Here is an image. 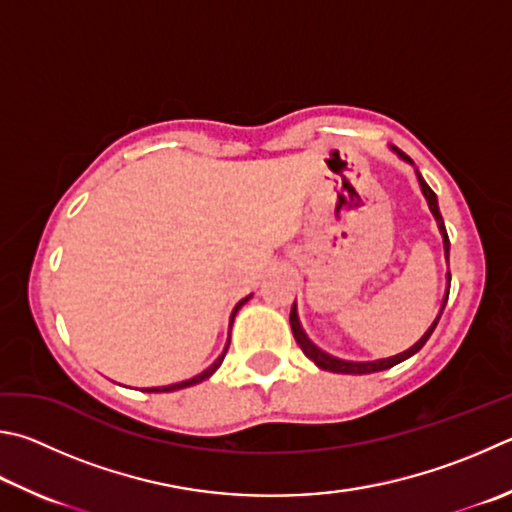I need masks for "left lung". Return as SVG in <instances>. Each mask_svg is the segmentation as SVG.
I'll use <instances>...</instances> for the list:
<instances>
[{
    "mask_svg": "<svg viewBox=\"0 0 512 512\" xmlns=\"http://www.w3.org/2000/svg\"><path fill=\"white\" fill-rule=\"evenodd\" d=\"M396 150V147H394ZM398 152V156H401V159H405L407 163H412V159L407 154H403L401 150H396ZM418 176V183H421V190H423V194H425V199H427V206H430V210H432V215L436 217V224H439V230H441V235H443V246H445V257H448V253H450V239H448V232H445V226H443V217H441V212H439V203H436V194L430 190V185H427L425 181H423V176L421 174H416ZM448 280H450V273H448ZM448 295H450V286H448V291H445V300H443V306H441V313H443V309H445V302H448ZM441 313L436 315V320L432 322V327L425 331V336L416 342L414 347H410L407 351H403V353H398V356H392V358H383V360H371V362H353V360H340V358H333V356H329V353H324L322 349H318L313 345V342L306 338V333L302 331V327H300V320H297V311H295V304H293V309H291V329H293V336H295V340H297V345H300V349L304 351V356L306 358H311L315 365H318L320 369H327V371H336V374H374V371H383V369H389V367H394V365H398V362H403V360H407L410 356H414L416 351H421V347L425 345L427 340H430V336H432V331L436 329V324H439V320H441Z\"/></svg>",
    "mask_w": 512,
    "mask_h": 512,
    "instance_id": "8db88e82",
    "label": "left lung"
}]
</instances>
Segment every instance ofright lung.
<instances>
[{
	"mask_svg": "<svg viewBox=\"0 0 512 512\" xmlns=\"http://www.w3.org/2000/svg\"><path fill=\"white\" fill-rule=\"evenodd\" d=\"M250 300V295L248 297H244V300H241L237 306H235V311H232V318H230V324H232V320H235V315H237V311L241 309V306H244L246 302ZM228 347H230V340H228V345H226V349H224V353H221V356L212 362V365L206 369V371H201L199 376H194V378H190V380H183V383H174V385H167V387H152V389H147V392H174V389H183V387H190V385H197V383H201V380H206V378H210L212 374H215V371L219 369V365L221 362H224V358H226V351H228Z\"/></svg>",
	"mask_w": 512,
	"mask_h": 512,
	"instance_id": "obj_1",
	"label": "right lung"
}]
</instances>
